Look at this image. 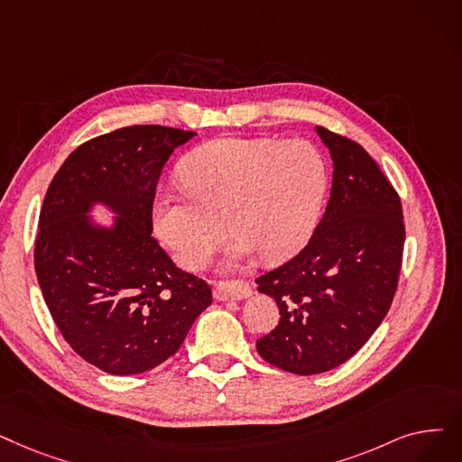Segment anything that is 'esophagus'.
<instances>
[{"label":"esophagus","mask_w":462,"mask_h":462,"mask_svg":"<svg viewBox=\"0 0 462 462\" xmlns=\"http://www.w3.org/2000/svg\"><path fill=\"white\" fill-rule=\"evenodd\" d=\"M251 294V285L245 281H228V283H217L213 287V296L220 302H225V300H245Z\"/></svg>","instance_id":"esophagus-1"}]
</instances>
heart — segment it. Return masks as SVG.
<instances>
[{
    "instance_id": "b5f03b06",
    "label": "heart",
    "mask_w": 462,
    "mask_h": 462,
    "mask_svg": "<svg viewBox=\"0 0 462 462\" xmlns=\"http://www.w3.org/2000/svg\"><path fill=\"white\" fill-rule=\"evenodd\" d=\"M179 181L189 198H156V236L179 264L198 270L228 228L236 244L226 268H234L253 254L277 264L300 253L315 230L328 173L304 139L218 137L181 160Z\"/></svg>"
}]
</instances>
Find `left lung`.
<instances>
[{"instance_id": "1", "label": "left lung", "mask_w": 462, "mask_h": 462, "mask_svg": "<svg viewBox=\"0 0 462 462\" xmlns=\"http://www.w3.org/2000/svg\"><path fill=\"white\" fill-rule=\"evenodd\" d=\"M315 132L334 168L327 211L302 251L256 279L281 315L256 351L298 375L344 365L368 342L391 308L404 249L400 198L374 158L344 135Z\"/></svg>"}]
</instances>
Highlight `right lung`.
I'll use <instances>...</instances> for the list:
<instances>
[{
  "instance_id": "obj_1",
  "label": "right lung",
  "mask_w": 462,
  "mask_h": 462,
  "mask_svg": "<svg viewBox=\"0 0 462 462\" xmlns=\"http://www.w3.org/2000/svg\"><path fill=\"white\" fill-rule=\"evenodd\" d=\"M194 135L115 130L77 147L49 185L33 251L39 287L71 349L107 374L162 365L211 304L206 281L179 270L151 236L160 173ZM96 207L114 215L109 224Z\"/></svg>"
}]
</instances>
